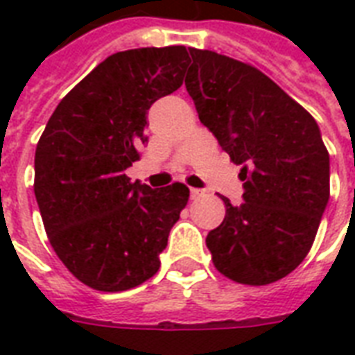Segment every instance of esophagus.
I'll use <instances>...</instances> for the list:
<instances>
[{
  "instance_id": "1",
  "label": "esophagus",
  "mask_w": 355,
  "mask_h": 355,
  "mask_svg": "<svg viewBox=\"0 0 355 355\" xmlns=\"http://www.w3.org/2000/svg\"><path fill=\"white\" fill-rule=\"evenodd\" d=\"M189 193H191V199H199L205 195V189H197V188H191L189 189Z\"/></svg>"
}]
</instances>
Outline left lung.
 Listing matches in <instances>:
<instances>
[{
  "label": "left lung",
  "mask_w": 355,
  "mask_h": 355,
  "mask_svg": "<svg viewBox=\"0 0 355 355\" xmlns=\"http://www.w3.org/2000/svg\"><path fill=\"white\" fill-rule=\"evenodd\" d=\"M186 90L200 123L239 164L245 202L206 237L216 269L245 286L295 270L330 199V155L313 116L250 64L189 49Z\"/></svg>",
  "instance_id": "obj_1"
}]
</instances>
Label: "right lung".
Here are the masks:
<instances>
[{"label":"right lung","mask_w":355,"mask_h":355,"mask_svg":"<svg viewBox=\"0 0 355 355\" xmlns=\"http://www.w3.org/2000/svg\"><path fill=\"white\" fill-rule=\"evenodd\" d=\"M184 46L119 51L62 101L35 155V195L53 250L85 286L127 291L160 269L167 236L186 208L180 182H130L125 169L147 141V110L182 86Z\"/></svg>","instance_id":"right-lung-1"}]
</instances>
